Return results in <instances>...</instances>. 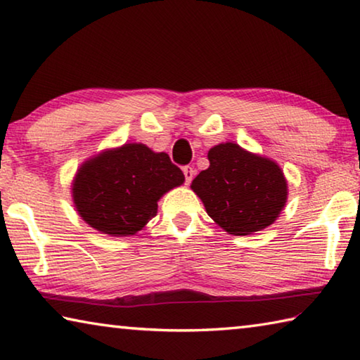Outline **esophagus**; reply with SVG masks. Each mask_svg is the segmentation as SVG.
I'll use <instances>...</instances> for the list:
<instances>
[{
    "label": "esophagus",
    "instance_id": "obj_1",
    "mask_svg": "<svg viewBox=\"0 0 360 360\" xmlns=\"http://www.w3.org/2000/svg\"><path fill=\"white\" fill-rule=\"evenodd\" d=\"M182 172H184V176H186V184L188 186L195 176V169L192 167H184L182 168Z\"/></svg>",
    "mask_w": 360,
    "mask_h": 360
}]
</instances>
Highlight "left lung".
<instances>
[{"mask_svg": "<svg viewBox=\"0 0 360 360\" xmlns=\"http://www.w3.org/2000/svg\"><path fill=\"white\" fill-rule=\"evenodd\" d=\"M208 160L191 187L219 227L246 236L276 221L288 202V181L275 160L230 141L211 148Z\"/></svg>", "mask_w": 360, "mask_h": 360, "instance_id": "8db88e82", "label": "left lung"}]
</instances>
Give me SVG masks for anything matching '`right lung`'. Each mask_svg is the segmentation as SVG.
<instances>
[{
	"label": "right lung",
	"instance_id": "right-lung-1",
	"mask_svg": "<svg viewBox=\"0 0 360 360\" xmlns=\"http://www.w3.org/2000/svg\"><path fill=\"white\" fill-rule=\"evenodd\" d=\"M184 184L165 152L129 143L105 149L77 168L71 184L77 214L109 236H131L157 216V202Z\"/></svg>",
	"mask_w": 360,
	"mask_h": 360
}]
</instances>
